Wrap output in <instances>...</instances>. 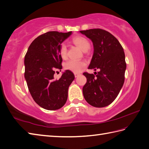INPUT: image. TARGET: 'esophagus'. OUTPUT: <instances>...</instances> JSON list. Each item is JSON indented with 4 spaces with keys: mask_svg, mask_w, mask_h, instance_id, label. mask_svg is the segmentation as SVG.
<instances>
[{
    "mask_svg": "<svg viewBox=\"0 0 149 149\" xmlns=\"http://www.w3.org/2000/svg\"><path fill=\"white\" fill-rule=\"evenodd\" d=\"M80 73H74V77H75V78L78 77V76H80Z\"/></svg>",
    "mask_w": 149,
    "mask_h": 149,
    "instance_id": "esophagus-1",
    "label": "esophagus"
}]
</instances>
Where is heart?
Returning <instances> with one entry per match:
<instances>
[{
  "instance_id": "heart-1",
  "label": "heart",
  "mask_w": 149,
  "mask_h": 149,
  "mask_svg": "<svg viewBox=\"0 0 149 149\" xmlns=\"http://www.w3.org/2000/svg\"><path fill=\"white\" fill-rule=\"evenodd\" d=\"M72 43L80 48L82 51L87 52L90 48V42L87 39L82 36H76L72 39ZM67 54V47L65 43H62L60 48V55L62 58H65ZM85 67V63L83 61H78L74 60H70L68 61L64 65L66 70L71 71L75 73L80 72Z\"/></svg>"
}]
</instances>
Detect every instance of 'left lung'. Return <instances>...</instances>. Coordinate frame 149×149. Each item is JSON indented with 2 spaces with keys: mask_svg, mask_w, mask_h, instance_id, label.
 Here are the masks:
<instances>
[{
  "mask_svg": "<svg viewBox=\"0 0 149 149\" xmlns=\"http://www.w3.org/2000/svg\"><path fill=\"white\" fill-rule=\"evenodd\" d=\"M93 43L94 53L88 68L96 75L84 72L87 82L83 87L85 100L92 107L102 108L110 104L121 90L126 69L125 54L116 38L100 29L80 31Z\"/></svg>",
  "mask_w": 149,
  "mask_h": 149,
  "instance_id": "8db88e82",
  "label": "left lung"
}]
</instances>
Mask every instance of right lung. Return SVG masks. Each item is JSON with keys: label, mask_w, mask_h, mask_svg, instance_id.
<instances>
[{"label": "right lung", "mask_w": 149, "mask_h": 149, "mask_svg": "<svg viewBox=\"0 0 149 149\" xmlns=\"http://www.w3.org/2000/svg\"><path fill=\"white\" fill-rule=\"evenodd\" d=\"M71 34L72 32H48L32 41L25 55V78L29 91L36 103L46 110L60 109L68 100L74 75L65 70L59 80H55L54 74L55 69L62 68V42Z\"/></svg>", "instance_id": "1"}]
</instances>
